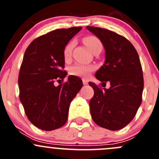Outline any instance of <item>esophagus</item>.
Segmentation results:
<instances>
[{"instance_id":"obj_1","label":"esophagus","mask_w":159,"mask_h":159,"mask_svg":"<svg viewBox=\"0 0 159 159\" xmlns=\"http://www.w3.org/2000/svg\"><path fill=\"white\" fill-rule=\"evenodd\" d=\"M82 81H83V84H84V85H86V84H89V81H88L87 79H83Z\"/></svg>"}]
</instances>
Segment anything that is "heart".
Listing matches in <instances>:
<instances>
[{
  "label": "heart",
  "instance_id": "obj_1",
  "mask_svg": "<svg viewBox=\"0 0 159 159\" xmlns=\"http://www.w3.org/2000/svg\"><path fill=\"white\" fill-rule=\"evenodd\" d=\"M84 42L91 51H94L97 48L102 47V43L100 40L94 36H88L84 38ZM74 48V42L70 41L68 43L64 48V57L65 59H68L71 54L72 49ZM94 70V67L93 65H81V64H76L70 68V74L75 76H88L91 72Z\"/></svg>",
  "mask_w": 159,
  "mask_h": 159
}]
</instances>
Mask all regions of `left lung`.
<instances>
[{"instance_id": "1", "label": "left lung", "mask_w": 159, "mask_h": 159, "mask_svg": "<svg viewBox=\"0 0 159 159\" xmlns=\"http://www.w3.org/2000/svg\"><path fill=\"white\" fill-rule=\"evenodd\" d=\"M105 49L103 66L95 73L102 87L89 82L94 96L89 106L93 121L100 127L116 131L125 127L134 118L142 100L143 73L137 51L125 37L105 28L88 26Z\"/></svg>"}]
</instances>
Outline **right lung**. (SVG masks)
Wrapping results in <instances>:
<instances>
[{
    "label": "right lung",
    "mask_w": 159,
    "mask_h": 159,
    "mask_svg": "<svg viewBox=\"0 0 159 159\" xmlns=\"http://www.w3.org/2000/svg\"><path fill=\"white\" fill-rule=\"evenodd\" d=\"M81 27L56 29L34 40L26 49L18 76L20 94L25 114L38 129L52 131L66 123L70 104L82 87L81 78L70 75L63 81L64 48Z\"/></svg>",
    "instance_id": "add662e5"
}]
</instances>
